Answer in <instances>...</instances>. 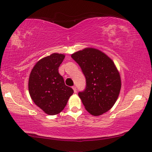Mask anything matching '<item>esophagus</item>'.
Masks as SVG:
<instances>
[{
    "mask_svg": "<svg viewBox=\"0 0 152 152\" xmlns=\"http://www.w3.org/2000/svg\"><path fill=\"white\" fill-rule=\"evenodd\" d=\"M72 89H74V92L75 93V94H76V87H75V86H73V87H72Z\"/></svg>",
    "mask_w": 152,
    "mask_h": 152,
    "instance_id": "1",
    "label": "esophagus"
}]
</instances>
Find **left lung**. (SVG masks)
<instances>
[{"mask_svg":"<svg viewBox=\"0 0 152 152\" xmlns=\"http://www.w3.org/2000/svg\"><path fill=\"white\" fill-rule=\"evenodd\" d=\"M86 79V87L78 93L86 110L94 116L107 112L115 104L121 89V78L113 61L95 48L72 54Z\"/></svg>","mask_w":152,"mask_h":152,"instance_id":"left-lung-1","label":"left lung"}]
</instances>
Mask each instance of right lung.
<instances>
[{
	"label": "right lung",
	"mask_w": 152,
	"mask_h": 152,
	"mask_svg": "<svg viewBox=\"0 0 152 152\" xmlns=\"http://www.w3.org/2000/svg\"><path fill=\"white\" fill-rule=\"evenodd\" d=\"M65 55L54 53L39 60L31 72L28 91L34 103L48 115H54L64 109L74 90L65 85L58 67Z\"/></svg>",
	"instance_id": "obj_1"
}]
</instances>
